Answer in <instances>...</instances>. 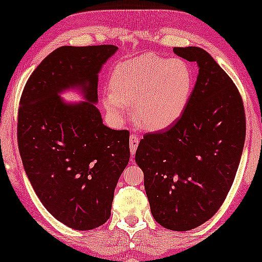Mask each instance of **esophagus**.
I'll return each instance as SVG.
<instances>
[{
    "instance_id": "1",
    "label": "esophagus",
    "mask_w": 262,
    "mask_h": 262,
    "mask_svg": "<svg viewBox=\"0 0 262 262\" xmlns=\"http://www.w3.org/2000/svg\"><path fill=\"white\" fill-rule=\"evenodd\" d=\"M139 141H140V138L138 135L132 134L129 136V147H130V153L132 154H135L136 148H138V146H139Z\"/></svg>"
}]
</instances>
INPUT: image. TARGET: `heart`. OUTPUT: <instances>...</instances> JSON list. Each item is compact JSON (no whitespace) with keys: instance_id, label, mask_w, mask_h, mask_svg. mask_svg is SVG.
<instances>
[{"instance_id":"obj_1","label":"heart","mask_w":262,"mask_h":262,"mask_svg":"<svg viewBox=\"0 0 262 262\" xmlns=\"http://www.w3.org/2000/svg\"><path fill=\"white\" fill-rule=\"evenodd\" d=\"M110 86L102 102L114 120L122 119L128 105L134 104V117L140 126L161 130L172 126L185 110L193 73L183 59L146 53L117 64Z\"/></svg>"}]
</instances>
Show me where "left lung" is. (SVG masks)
<instances>
[{
	"label": "left lung",
	"instance_id": "8db88e82",
	"mask_svg": "<svg viewBox=\"0 0 262 262\" xmlns=\"http://www.w3.org/2000/svg\"><path fill=\"white\" fill-rule=\"evenodd\" d=\"M173 52L196 62V84L172 126L143 136L135 161L154 220L186 231L211 219L226 200L242 156L246 117L236 85L206 51Z\"/></svg>",
	"mask_w": 262,
	"mask_h": 262
}]
</instances>
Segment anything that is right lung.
I'll return each instance as SVG.
<instances>
[{"label":"right lung","instance_id":"add662e5","mask_svg":"<svg viewBox=\"0 0 262 262\" xmlns=\"http://www.w3.org/2000/svg\"><path fill=\"white\" fill-rule=\"evenodd\" d=\"M116 51L114 45L59 47L21 95L17 142L26 174L47 211L76 230L106 222L129 161V132L104 126L95 105L98 73ZM70 89L86 101L65 102L60 94Z\"/></svg>","mask_w":262,"mask_h":262}]
</instances>
